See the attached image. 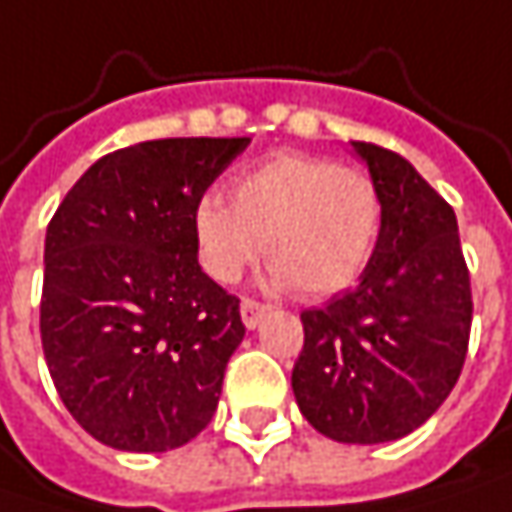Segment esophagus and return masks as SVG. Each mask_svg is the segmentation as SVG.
Here are the masks:
<instances>
[{"instance_id":"34e87169","label":"esophagus","mask_w":512,"mask_h":512,"mask_svg":"<svg viewBox=\"0 0 512 512\" xmlns=\"http://www.w3.org/2000/svg\"><path fill=\"white\" fill-rule=\"evenodd\" d=\"M265 311H268V306H262V303H256V300H250V297L241 300V320H244L247 329H256L259 320L265 317Z\"/></svg>"}]
</instances>
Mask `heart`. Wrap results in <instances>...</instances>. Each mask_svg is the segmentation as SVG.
Instances as JSON below:
<instances>
[{
	"mask_svg": "<svg viewBox=\"0 0 512 512\" xmlns=\"http://www.w3.org/2000/svg\"><path fill=\"white\" fill-rule=\"evenodd\" d=\"M229 206L203 195L192 212L201 268L230 285L262 253L271 282L303 297L347 288L364 271L382 230V192L355 165L311 154H276L241 174Z\"/></svg>",
	"mask_w": 512,
	"mask_h": 512,
	"instance_id": "obj_1",
	"label": "heart"
}]
</instances>
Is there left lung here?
<instances>
[{
	"mask_svg": "<svg viewBox=\"0 0 512 512\" xmlns=\"http://www.w3.org/2000/svg\"><path fill=\"white\" fill-rule=\"evenodd\" d=\"M382 192V230L355 288L306 309L291 387L303 417L338 443H387L452 393L472 326L455 209L405 157L352 142Z\"/></svg>",
	"mask_w": 512,
	"mask_h": 512,
	"instance_id": "left-lung-1",
	"label": "left lung"
}]
</instances>
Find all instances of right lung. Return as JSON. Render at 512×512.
<instances>
[{
	"label": "right lung",
	"instance_id": "add662e5",
	"mask_svg": "<svg viewBox=\"0 0 512 512\" xmlns=\"http://www.w3.org/2000/svg\"><path fill=\"white\" fill-rule=\"evenodd\" d=\"M247 145L192 136L113 151L49 221L46 364L66 411L110 449H177L218 408L244 323L198 265L192 212Z\"/></svg>",
	"mask_w": 512,
	"mask_h": 512
}]
</instances>
